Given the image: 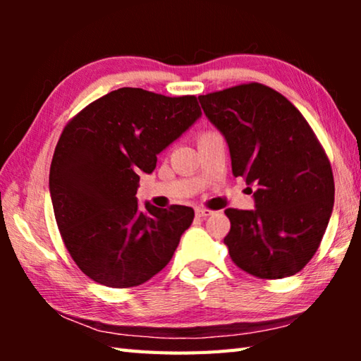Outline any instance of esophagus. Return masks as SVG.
I'll return each mask as SVG.
<instances>
[{
	"mask_svg": "<svg viewBox=\"0 0 361 361\" xmlns=\"http://www.w3.org/2000/svg\"><path fill=\"white\" fill-rule=\"evenodd\" d=\"M213 215V212L209 209H202V207H199V209H195V216L199 218H205V216H210Z\"/></svg>",
	"mask_w": 361,
	"mask_h": 361,
	"instance_id": "34e87169",
	"label": "esophagus"
}]
</instances>
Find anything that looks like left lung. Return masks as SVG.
Segmentation results:
<instances>
[{
  "mask_svg": "<svg viewBox=\"0 0 361 361\" xmlns=\"http://www.w3.org/2000/svg\"><path fill=\"white\" fill-rule=\"evenodd\" d=\"M229 146L232 173L255 186V210L228 209L224 243L242 271L295 276L319 248L334 205L329 161L304 116L282 94L250 82L199 97Z\"/></svg>",
  "mask_w": 361,
  "mask_h": 361,
  "instance_id": "8db88e82",
  "label": "left lung"
}]
</instances>
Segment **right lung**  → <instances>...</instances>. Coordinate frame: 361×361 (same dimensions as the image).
Here are the masks:
<instances>
[{
  "instance_id": "add662e5",
  "label": "right lung",
  "mask_w": 361,
  "mask_h": 361,
  "mask_svg": "<svg viewBox=\"0 0 361 361\" xmlns=\"http://www.w3.org/2000/svg\"><path fill=\"white\" fill-rule=\"evenodd\" d=\"M200 111L194 95L122 87L73 118L54 152L49 191L66 250L94 282L130 288L172 259L194 219L191 207L140 210V173L180 138Z\"/></svg>"
}]
</instances>
